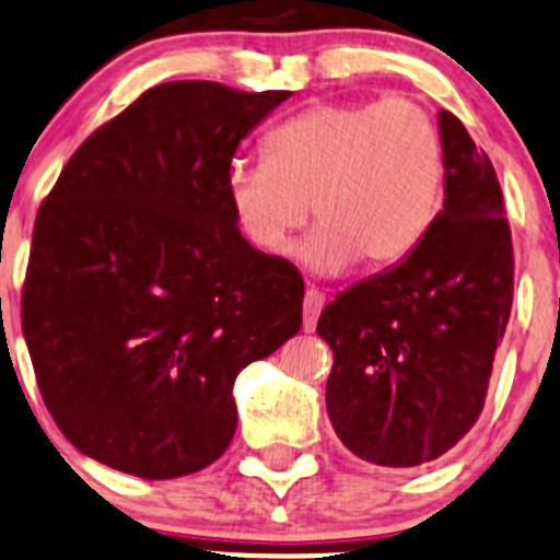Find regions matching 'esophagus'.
I'll use <instances>...</instances> for the list:
<instances>
[{"label":"esophagus","instance_id":"esophagus-1","mask_svg":"<svg viewBox=\"0 0 560 560\" xmlns=\"http://www.w3.org/2000/svg\"><path fill=\"white\" fill-rule=\"evenodd\" d=\"M322 308H325V295H322L319 290H314V287H311V290L305 292V300H303V327H305V332H311V329L316 327V319H319Z\"/></svg>","mask_w":560,"mask_h":560}]
</instances>
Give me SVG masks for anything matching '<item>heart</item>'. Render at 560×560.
Returning <instances> with one entry per match:
<instances>
[{
	"label": "heart",
	"mask_w": 560,
	"mask_h": 560,
	"mask_svg": "<svg viewBox=\"0 0 560 560\" xmlns=\"http://www.w3.org/2000/svg\"><path fill=\"white\" fill-rule=\"evenodd\" d=\"M260 163H231L225 192L244 238L279 255L316 211L303 246L311 268L335 273L402 262L434 225L443 198V141L410 98L316 104L262 139Z\"/></svg>",
	"instance_id": "heart-1"
}]
</instances>
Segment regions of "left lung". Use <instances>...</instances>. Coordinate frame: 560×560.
Returning a JSON list of instances; mask_svg holds the SVG:
<instances>
[{
  "instance_id": "left-lung-1",
  "label": "left lung",
  "mask_w": 560,
  "mask_h": 560,
  "mask_svg": "<svg viewBox=\"0 0 560 560\" xmlns=\"http://www.w3.org/2000/svg\"><path fill=\"white\" fill-rule=\"evenodd\" d=\"M445 203L392 270L322 311L332 349L327 413L343 445L381 467L451 451L486 405L513 308V233L497 172L467 128L440 109Z\"/></svg>"
}]
</instances>
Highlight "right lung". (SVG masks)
Listing matches in <instances>:
<instances>
[{"label":"right lung","mask_w":560,"mask_h":560,"mask_svg":"<svg viewBox=\"0 0 560 560\" xmlns=\"http://www.w3.org/2000/svg\"><path fill=\"white\" fill-rule=\"evenodd\" d=\"M287 98L150 88L39 206L21 327L47 410L85 456L147 480L209 467L235 434V375L303 327V276L241 235L225 192L238 141Z\"/></svg>","instance_id":"1"}]
</instances>
